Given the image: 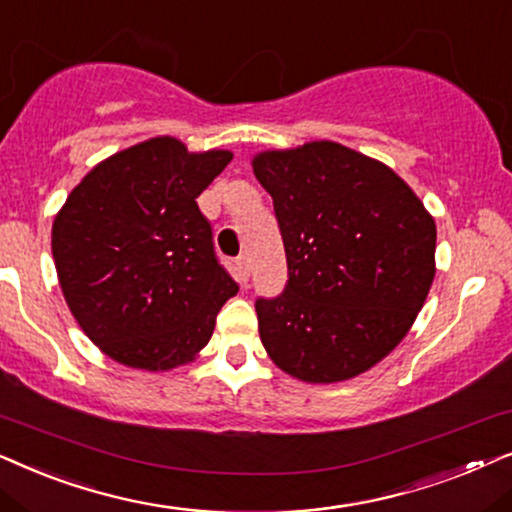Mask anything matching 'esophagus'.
I'll return each instance as SVG.
<instances>
[{"label": "esophagus", "instance_id": "obj_1", "mask_svg": "<svg viewBox=\"0 0 512 512\" xmlns=\"http://www.w3.org/2000/svg\"><path fill=\"white\" fill-rule=\"evenodd\" d=\"M236 274H238V281L248 283V278H250V260H248V257H238V260H236Z\"/></svg>", "mask_w": 512, "mask_h": 512}]
</instances>
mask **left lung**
Instances as JSON below:
<instances>
[{
  "label": "left lung",
  "mask_w": 512,
  "mask_h": 512,
  "mask_svg": "<svg viewBox=\"0 0 512 512\" xmlns=\"http://www.w3.org/2000/svg\"><path fill=\"white\" fill-rule=\"evenodd\" d=\"M274 199L288 285L257 299L260 339L306 384L358 377L403 342L435 278V220L412 187L332 140L252 156Z\"/></svg>",
  "instance_id": "1"
}]
</instances>
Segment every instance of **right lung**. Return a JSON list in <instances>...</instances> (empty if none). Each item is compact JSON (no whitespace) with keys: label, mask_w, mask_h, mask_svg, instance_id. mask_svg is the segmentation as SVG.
Segmentation results:
<instances>
[{"label":"right lung","mask_w":512,"mask_h":512,"mask_svg":"<svg viewBox=\"0 0 512 512\" xmlns=\"http://www.w3.org/2000/svg\"><path fill=\"white\" fill-rule=\"evenodd\" d=\"M231 156L149 138L93 166L58 210L51 250L60 290L105 356L166 372L210 342L238 285L217 262L196 199Z\"/></svg>","instance_id":"1"}]
</instances>
